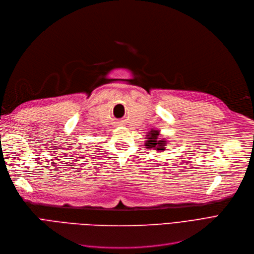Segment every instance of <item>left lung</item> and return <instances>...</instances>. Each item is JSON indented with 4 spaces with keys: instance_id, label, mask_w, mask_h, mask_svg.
I'll list each match as a JSON object with an SVG mask.
<instances>
[{
    "instance_id": "8db88e82",
    "label": "left lung",
    "mask_w": 254,
    "mask_h": 254,
    "mask_svg": "<svg viewBox=\"0 0 254 254\" xmlns=\"http://www.w3.org/2000/svg\"><path fill=\"white\" fill-rule=\"evenodd\" d=\"M160 131L152 129L148 132L144 140V147L147 149L155 150L157 152H162L166 150V146L168 140L166 138H159Z\"/></svg>"
}]
</instances>
